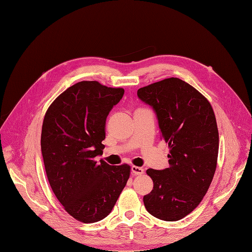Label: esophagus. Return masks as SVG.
I'll list each match as a JSON object with an SVG mask.
<instances>
[{"label": "esophagus", "instance_id": "34e87169", "mask_svg": "<svg viewBox=\"0 0 252 252\" xmlns=\"http://www.w3.org/2000/svg\"><path fill=\"white\" fill-rule=\"evenodd\" d=\"M132 173L134 175H142L144 173V169L141 168V167H136V166H133L132 167Z\"/></svg>", "mask_w": 252, "mask_h": 252}]
</instances>
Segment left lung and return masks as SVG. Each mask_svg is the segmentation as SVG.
<instances>
[{
	"mask_svg": "<svg viewBox=\"0 0 252 252\" xmlns=\"http://www.w3.org/2000/svg\"><path fill=\"white\" fill-rule=\"evenodd\" d=\"M137 94L156 111L170 148L169 168L146 171L153 189L143 202L158 220L176 221L199 206L212 182L220 146L215 114L209 101L179 78L141 87Z\"/></svg>",
	"mask_w": 252,
	"mask_h": 252,
	"instance_id": "left-lung-1",
	"label": "left lung"
}]
</instances>
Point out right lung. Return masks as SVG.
<instances>
[{
	"label": "right lung",
	"instance_id": "right-lung-1",
	"mask_svg": "<svg viewBox=\"0 0 252 252\" xmlns=\"http://www.w3.org/2000/svg\"><path fill=\"white\" fill-rule=\"evenodd\" d=\"M125 94L97 81H80L62 93L47 109L41 150L47 179L60 203L84 223L109 215L129 178L126 163L103 159L106 118Z\"/></svg>",
	"mask_w": 252,
	"mask_h": 252
}]
</instances>
